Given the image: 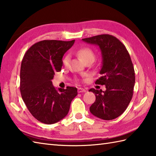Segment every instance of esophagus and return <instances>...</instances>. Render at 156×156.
<instances>
[{
  "label": "esophagus",
  "mask_w": 156,
  "mask_h": 156,
  "mask_svg": "<svg viewBox=\"0 0 156 156\" xmlns=\"http://www.w3.org/2000/svg\"><path fill=\"white\" fill-rule=\"evenodd\" d=\"M87 90H85V89H84V88H78V92H79V93H80V92H86Z\"/></svg>",
  "instance_id": "obj_1"
}]
</instances>
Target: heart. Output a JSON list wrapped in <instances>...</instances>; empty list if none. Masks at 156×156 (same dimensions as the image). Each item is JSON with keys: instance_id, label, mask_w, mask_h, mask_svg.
Returning <instances> with one entry per match:
<instances>
[{"instance_id": "obj_1", "label": "heart", "mask_w": 156, "mask_h": 156, "mask_svg": "<svg viewBox=\"0 0 156 156\" xmlns=\"http://www.w3.org/2000/svg\"><path fill=\"white\" fill-rule=\"evenodd\" d=\"M75 52L76 53V54H78L79 56H80V58L84 62H86L88 60H90V59L94 60L95 58L94 51L89 48H82L78 49V50H76ZM69 59H70L69 55L66 54L64 57V58H63V60H62L64 66H68Z\"/></svg>"}]
</instances>
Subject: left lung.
Returning <instances> with one entry per match:
<instances>
[{
  "label": "left lung",
  "mask_w": 156,
  "mask_h": 156,
  "mask_svg": "<svg viewBox=\"0 0 156 156\" xmlns=\"http://www.w3.org/2000/svg\"><path fill=\"white\" fill-rule=\"evenodd\" d=\"M82 40L100 48L102 58L101 76L95 83L106 87L105 91L89 90L96 96L90 111L98 118L112 120L123 113L133 97L135 76L131 57L125 46L111 35H98Z\"/></svg>",
  "instance_id": "1"
}]
</instances>
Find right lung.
I'll return each instance as SVG.
<instances>
[{
    "mask_svg": "<svg viewBox=\"0 0 156 156\" xmlns=\"http://www.w3.org/2000/svg\"><path fill=\"white\" fill-rule=\"evenodd\" d=\"M69 41L43 40L26 51L20 71V91L29 111L43 123L50 125L64 118L77 88L67 87L56 90L51 80L61 71L62 58L74 45Z\"/></svg>",
    "mask_w": 156,
    "mask_h": 156,
    "instance_id": "1",
    "label": "right lung"
}]
</instances>
